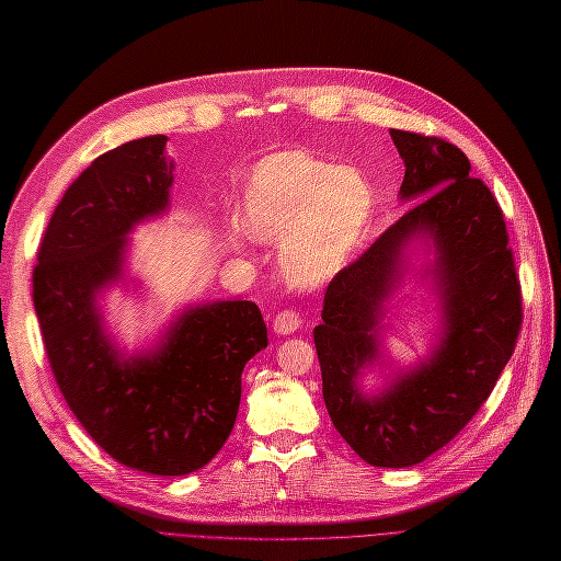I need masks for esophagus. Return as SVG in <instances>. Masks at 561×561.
<instances>
[{
	"instance_id": "34e87169",
	"label": "esophagus",
	"mask_w": 561,
	"mask_h": 561,
	"mask_svg": "<svg viewBox=\"0 0 561 561\" xmlns=\"http://www.w3.org/2000/svg\"><path fill=\"white\" fill-rule=\"evenodd\" d=\"M299 328H301V316L293 309H285V311L276 313L274 322H271V330H274L276 334H283V336L297 332Z\"/></svg>"
}]
</instances>
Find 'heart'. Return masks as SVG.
<instances>
[{"label":"heart","instance_id":"1","mask_svg":"<svg viewBox=\"0 0 561 561\" xmlns=\"http://www.w3.org/2000/svg\"><path fill=\"white\" fill-rule=\"evenodd\" d=\"M371 213L365 178L307 151H278L252 165L241 192L245 231L283 243L280 266L297 287H318L342 271Z\"/></svg>","mask_w":561,"mask_h":561}]
</instances>
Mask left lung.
<instances>
[{
	"mask_svg": "<svg viewBox=\"0 0 561 561\" xmlns=\"http://www.w3.org/2000/svg\"><path fill=\"white\" fill-rule=\"evenodd\" d=\"M390 138L404 161L400 198L419 203L332 278L313 342L339 435L369 466L410 468L461 433L494 390L515 351L522 293L503 213L463 151L398 128ZM412 242L434 252L444 328L431 359L365 394L362 371L380 357L385 301Z\"/></svg>",
	"mask_w": 561,
	"mask_h": 561,
	"instance_id": "8db88e82",
	"label": "left lung"
}]
</instances>
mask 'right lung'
I'll return each instance as SVG.
<instances>
[{"instance_id": "1", "label": "right lung", "mask_w": 561, "mask_h": 561, "mask_svg": "<svg viewBox=\"0 0 561 561\" xmlns=\"http://www.w3.org/2000/svg\"><path fill=\"white\" fill-rule=\"evenodd\" d=\"M165 135L98 157L50 217L32 299L56 383L95 445L149 474H190L213 461L236 423L241 375L266 348L257 304L186 307L157 348L122 355L98 295L124 280L128 233L171 206L175 163Z\"/></svg>"}]
</instances>
